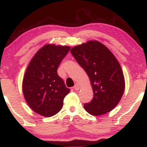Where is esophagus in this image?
<instances>
[{
  "label": "esophagus",
  "mask_w": 147,
  "mask_h": 147,
  "mask_svg": "<svg viewBox=\"0 0 147 147\" xmlns=\"http://www.w3.org/2000/svg\"><path fill=\"white\" fill-rule=\"evenodd\" d=\"M79 88H80V87H79V86H78V84H77V83L74 86V89L75 90H79Z\"/></svg>",
  "instance_id": "obj_1"
}]
</instances>
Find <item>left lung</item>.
I'll use <instances>...</instances> for the list:
<instances>
[{
	"label": "left lung",
	"instance_id": "1",
	"mask_svg": "<svg viewBox=\"0 0 147 147\" xmlns=\"http://www.w3.org/2000/svg\"><path fill=\"white\" fill-rule=\"evenodd\" d=\"M71 53L88 74L93 90V98L84 104L85 109L93 116L111 111L125 90L123 74L114 55L95 40L74 47Z\"/></svg>",
	"mask_w": 147,
	"mask_h": 147
}]
</instances>
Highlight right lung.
Instances as JSON below:
<instances>
[{
  "label": "right lung",
  "instance_id": "obj_1",
  "mask_svg": "<svg viewBox=\"0 0 147 147\" xmlns=\"http://www.w3.org/2000/svg\"><path fill=\"white\" fill-rule=\"evenodd\" d=\"M69 50L68 46L45 45L26 69L22 85L24 98L32 110L45 117L60 111L64 97L70 92L57 74V68Z\"/></svg>",
  "mask_w": 147,
  "mask_h": 147
}]
</instances>
